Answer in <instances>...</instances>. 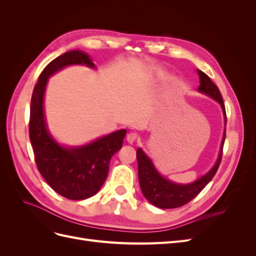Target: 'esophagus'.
I'll list each match as a JSON object with an SVG mask.
<instances>
[{
	"mask_svg": "<svg viewBox=\"0 0 256 256\" xmlns=\"http://www.w3.org/2000/svg\"><path fill=\"white\" fill-rule=\"evenodd\" d=\"M138 140V136L136 134H129L127 136V142L129 144H134Z\"/></svg>",
	"mask_w": 256,
	"mask_h": 256,
	"instance_id": "obj_1",
	"label": "esophagus"
}]
</instances>
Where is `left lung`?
I'll return each mask as SVG.
<instances>
[{
    "label": "left lung",
    "instance_id": "1",
    "mask_svg": "<svg viewBox=\"0 0 256 256\" xmlns=\"http://www.w3.org/2000/svg\"><path fill=\"white\" fill-rule=\"evenodd\" d=\"M198 74L200 76V86L198 88V92L212 97L220 104L224 115V122H226V106H224L223 99L218 86L203 72L198 69ZM224 140H226V129H224L219 156L214 166L210 168V171L207 172L202 177H200L196 182L186 184L173 182L162 176L142 148H138L136 159L138 182H140V187L145 198L156 207L164 209L177 208L189 203L205 188V186L212 180L214 174L218 171L222 158Z\"/></svg>",
    "mask_w": 256,
    "mask_h": 256
}]
</instances>
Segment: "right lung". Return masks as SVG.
I'll return each instance as SVG.
<instances>
[{
  "label": "right lung",
  "mask_w": 256,
  "mask_h": 256,
  "mask_svg": "<svg viewBox=\"0 0 256 256\" xmlns=\"http://www.w3.org/2000/svg\"><path fill=\"white\" fill-rule=\"evenodd\" d=\"M69 65L96 68L88 54L80 50L62 54L44 67L30 100V140L38 171L50 187L66 198L85 200L102 188L110 160L122 148L126 130H118L82 146L68 147L56 141L46 124L44 90L50 76Z\"/></svg>",
  "instance_id": "1"
}]
</instances>
